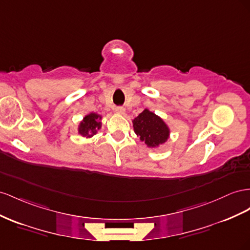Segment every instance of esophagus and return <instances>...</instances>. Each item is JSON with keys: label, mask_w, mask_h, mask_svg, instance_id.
I'll use <instances>...</instances> for the list:
<instances>
[{"label": "esophagus", "mask_w": 250, "mask_h": 250, "mask_svg": "<svg viewBox=\"0 0 250 250\" xmlns=\"http://www.w3.org/2000/svg\"><path fill=\"white\" fill-rule=\"evenodd\" d=\"M114 111H116V113H118V114L125 113V109L123 108V107H116V108H114Z\"/></svg>", "instance_id": "obj_1"}]
</instances>
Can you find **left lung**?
<instances>
[{"label": "left lung", "instance_id": "left-lung-1", "mask_svg": "<svg viewBox=\"0 0 250 250\" xmlns=\"http://www.w3.org/2000/svg\"><path fill=\"white\" fill-rule=\"evenodd\" d=\"M133 130L148 148H158L170 138V128L158 114L145 108L132 120Z\"/></svg>", "mask_w": 250, "mask_h": 250}]
</instances>
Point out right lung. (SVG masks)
Wrapping results in <instances>:
<instances>
[{
	"mask_svg": "<svg viewBox=\"0 0 250 250\" xmlns=\"http://www.w3.org/2000/svg\"><path fill=\"white\" fill-rule=\"evenodd\" d=\"M103 117L97 112H89L78 125V133L86 139L92 138L102 128Z\"/></svg>",
	"mask_w": 250,
	"mask_h": 250,
	"instance_id": "add662e5",
	"label": "right lung"
}]
</instances>
